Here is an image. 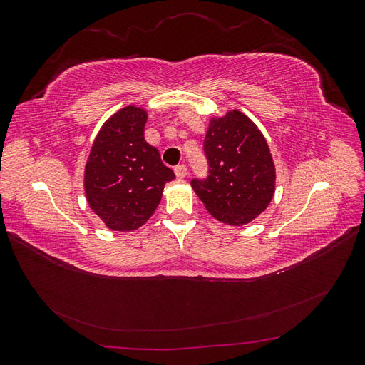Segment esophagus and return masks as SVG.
<instances>
[{
    "label": "esophagus",
    "mask_w": 365,
    "mask_h": 365,
    "mask_svg": "<svg viewBox=\"0 0 365 365\" xmlns=\"http://www.w3.org/2000/svg\"><path fill=\"white\" fill-rule=\"evenodd\" d=\"M187 173H189V172H187L185 164H180V165H176V168H175V175H176V178H178V180L185 178Z\"/></svg>",
    "instance_id": "34e87169"
}]
</instances>
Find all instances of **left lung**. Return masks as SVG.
Returning a JSON list of instances; mask_svg holds the SVG:
<instances>
[{"label":"left lung","mask_w":365,"mask_h":365,"mask_svg":"<svg viewBox=\"0 0 365 365\" xmlns=\"http://www.w3.org/2000/svg\"><path fill=\"white\" fill-rule=\"evenodd\" d=\"M204 153L208 176L190 184L210 215L239 227L267 210L275 190L274 161L267 140L244 113L212 118Z\"/></svg>","instance_id":"left-lung-1"}]
</instances>
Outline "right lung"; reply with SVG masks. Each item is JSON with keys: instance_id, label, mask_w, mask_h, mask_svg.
<instances>
[{"instance_id": "1", "label": "right lung", "mask_w": 365, "mask_h": 365, "mask_svg": "<svg viewBox=\"0 0 365 365\" xmlns=\"http://www.w3.org/2000/svg\"><path fill=\"white\" fill-rule=\"evenodd\" d=\"M148 113L121 108L98 132L85 165V195L93 212L115 231L141 227L155 212L175 173L145 140Z\"/></svg>"}]
</instances>
